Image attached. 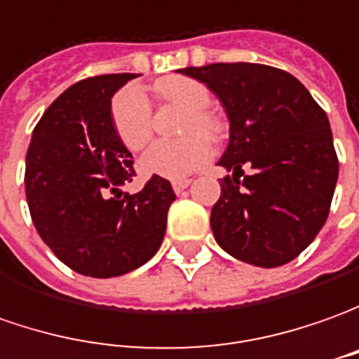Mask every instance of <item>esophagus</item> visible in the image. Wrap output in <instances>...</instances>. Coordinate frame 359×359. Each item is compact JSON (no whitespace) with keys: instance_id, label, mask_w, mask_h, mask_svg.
Here are the masks:
<instances>
[{"instance_id":"obj_1","label":"esophagus","mask_w":359,"mask_h":359,"mask_svg":"<svg viewBox=\"0 0 359 359\" xmlns=\"http://www.w3.org/2000/svg\"><path fill=\"white\" fill-rule=\"evenodd\" d=\"M190 187V180L189 179H180V180H172V190L180 194L184 189H189Z\"/></svg>"}]
</instances>
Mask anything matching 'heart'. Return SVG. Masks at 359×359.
<instances>
[{
  "instance_id": "1",
  "label": "heart",
  "mask_w": 359,
  "mask_h": 359,
  "mask_svg": "<svg viewBox=\"0 0 359 359\" xmlns=\"http://www.w3.org/2000/svg\"><path fill=\"white\" fill-rule=\"evenodd\" d=\"M163 102L187 109L182 123L184 133H206L216 135L218 123L204 109L210 106V92L194 78L177 76L161 80L155 86ZM111 121L121 143L131 151L141 149L151 137V108L149 100L137 86H128L114 97ZM210 141L202 135H189L180 141H157L143 153L139 161L141 170L149 177L180 180L200 169L210 159Z\"/></svg>"
}]
</instances>
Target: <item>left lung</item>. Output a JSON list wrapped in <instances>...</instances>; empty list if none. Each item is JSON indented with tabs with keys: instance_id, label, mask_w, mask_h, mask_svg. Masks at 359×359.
<instances>
[{
	"instance_id": "obj_1",
	"label": "left lung",
	"mask_w": 359,
	"mask_h": 359,
	"mask_svg": "<svg viewBox=\"0 0 359 359\" xmlns=\"http://www.w3.org/2000/svg\"><path fill=\"white\" fill-rule=\"evenodd\" d=\"M218 96L230 139L218 165L220 198L210 226L222 250L257 267L304 251L328 218L338 159L330 121L297 78L253 62L180 68ZM254 169L243 180L241 167Z\"/></svg>"
}]
</instances>
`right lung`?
Listing matches in <instances>:
<instances>
[{
    "label": "right lung",
    "mask_w": 359,
    "mask_h": 359,
    "mask_svg": "<svg viewBox=\"0 0 359 359\" xmlns=\"http://www.w3.org/2000/svg\"><path fill=\"white\" fill-rule=\"evenodd\" d=\"M139 74L80 80L48 106L27 151L25 194L39 236L80 275L109 279L147 263L163 243L175 192L153 177L135 194L133 155L111 121V97Z\"/></svg>",
    "instance_id": "1"
}]
</instances>
